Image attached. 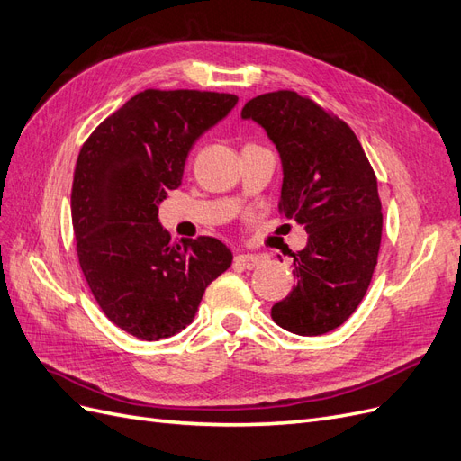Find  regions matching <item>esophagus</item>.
<instances>
[{
  "label": "esophagus",
  "instance_id": "obj_1",
  "mask_svg": "<svg viewBox=\"0 0 461 461\" xmlns=\"http://www.w3.org/2000/svg\"><path fill=\"white\" fill-rule=\"evenodd\" d=\"M263 261H265V256L261 254H239L234 258L236 267H242V269H254Z\"/></svg>",
  "mask_w": 461,
  "mask_h": 461
}]
</instances>
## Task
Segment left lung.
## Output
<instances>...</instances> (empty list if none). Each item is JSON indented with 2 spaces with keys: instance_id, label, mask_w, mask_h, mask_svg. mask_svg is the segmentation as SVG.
Instances as JSON below:
<instances>
[{
  "instance_id": "obj_1",
  "label": "left lung",
  "mask_w": 461,
  "mask_h": 461,
  "mask_svg": "<svg viewBox=\"0 0 461 461\" xmlns=\"http://www.w3.org/2000/svg\"><path fill=\"white\" fill-rule=\"evenodd\" d=\"M242 119L267 132L283 165L278 209L308 232L294 258L296 285L271 308L278 327L319 337L364 300L381 248L376 176L357 136L310 97L290 90L249 100Z\"/></svg>"
}]
</instances>
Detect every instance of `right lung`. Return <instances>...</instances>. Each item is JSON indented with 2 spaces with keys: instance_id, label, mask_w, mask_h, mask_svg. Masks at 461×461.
<instances>
[{
  "instance_id": "right-lung-1",
  "label": "right lung",
  "mask_w": 461,
  "mask_h": 461,
  "mask_svg": "<svg viewBox=\"0 0 461 461\" xmlns=\"http://www.w3.org/2000/svg\"><path fill=\"white\" fill-rule=\"evenodd\" d=\"M236 104L234 94L144 90L78 153L71 217L80 269L111 323L136 339H169L190 325L209 283L230 267L221 240L173 242L158 213L183 183L194 142Z\"/></svg>"
}]
</instances>
